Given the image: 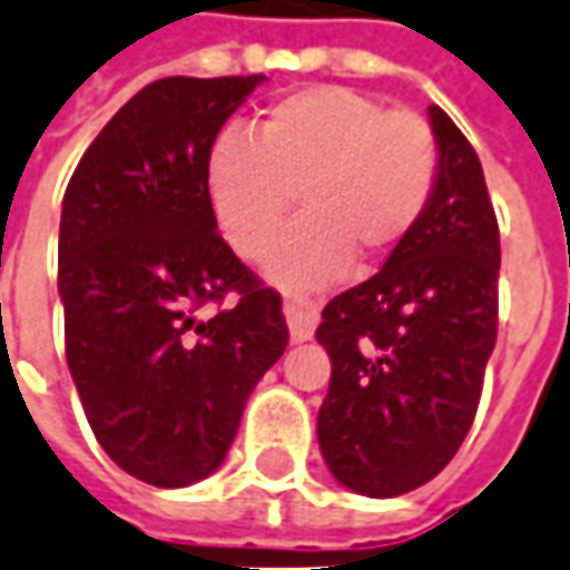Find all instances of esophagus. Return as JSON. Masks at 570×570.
Listing matches in <instances>:
<instances>
[{
	"instance_id": "esophagus-1",
	"label": "esophagus",
	"mask_w": 570,
	"mask_h": 570,
	"mask_svg": "<svg viewBox=\"0 0 570 570\" xmlns=\"http://www.w3.org/2000/svg\"><path fill=\"white\" fill-rule=\"evenodd\" d=\"M285 320H288V332H292V341H309L313 332H316V323H320V309L307 297H297V294H285Z\"/></svg>"
}]
</instances>
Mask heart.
<instances>
[{
	"instance_id": "obj_1",
	"label": "heart",
	"mask_w": 570,
	"mask_h": 570,
	"mask_svg": "<svg viewBox=\"0 0 570 570\" xmlns=\"http://www.w3.org/2000/svg\"><path fill=\"white\" fill-rule=\"evenodd\" d=\"M441 176L438 136L422 114L387 111L347 86H309L276 98L250 139L223 132L204 160V188L219 233L245 261H261L292 217L266 273L313 288L397 250L425 217Z\"/></svg>"
}]
</instances>
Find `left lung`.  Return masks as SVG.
<instances>
[{
	"instance_id": "left-lung-1",
	"label": "left lung",
	"mask_w": 570,
	"mask_h": 570,
	"mask_svg": "<svg viewBox=\"0 0 570 570\" xmlns=\"http://www.w3.org/2000/svg\"><path fill=\"white\" fill-rule=\"evenodd\" d=\"M428 117L441 176L425 217L316 328L332 356L320 450L344 488L375 500L422 488L456 456L497 344L500 226L484 170L446 111Z\"/></svg>"
}]
</instances>
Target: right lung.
Listing matches in <instances>:
<instances>
[{
    "instance_id": "add662e5",
    "label": "right lung",
    "mask_w": 570,
    "mask_h": 570,
    "mask_svg": "<svg viewBox=\"0 0 570 570\" xmlns=\"http://www.w3.org/2000/svg\"><path fill=\"white\" fill-rule=\"evenodd\" d=\"M261 82H148L86 148L61 204L68 368L101 450L155 488L217 472L288 347L282 297L219 238L204 188L210 145Z\"/></svg>"
}]
</instances>
